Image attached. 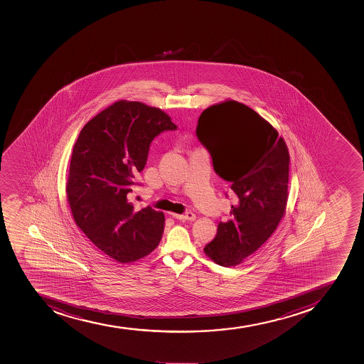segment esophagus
I'll list each match as a JSON object with an SVG mask.
<instances>
[{
	"label": "esophagus",
	"instance_id": "esophagus-1",
	"mask_svg": "<svg viewBox=\"0 0 364 364\" xmlns=\"http://www.w3.org/2000/svg\"><path fill=\"white\" fill-rule=\"evenodd\" d=\"M172 217L179 219V220H194V219H196V215H194L193 212H186V213H183V215L172 213Z\"/></svg>",
	"mask_w": 364,
	"mask_h": 364
}]
</instances>
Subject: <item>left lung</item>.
I'll return each instance as SVG.
<instances>
[{
	"label": "left lung",
	"instance_id": "obj_1",
	"mask_svg": "<svg viewBox=\"0 0 364 364\" xmlns=\"http://www.w3.org/2000/svg\"><path fill=\"white\" fill-rule=\"evenodd\" d=\"M197 136L215 173L231 183L235 205L204 247L210 259L235 267L270 238L285 215L290 156L284 139L257 112L238 101L206 108Z\"/></svg>",
	"mask_w": 364,
	"mask_h": 364
}]
</instances>
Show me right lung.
<instances>
[{"instance_id": "obj_1", "label": "right lung", "mask_w": 364, "mask_h": 364, "mask_svg": "<svg viewBox=\"0 0 364 364\" xmlns=\"http://www.w3.org/2000/svg\"><path fill=\"white\" fill-rule=\"evenodd\" d=\"M174 129L159 108L119 100L90 119L74 145L66 185L70 212L87 238L119 263L147 256L161 240L163 212L138 211L129 198L153 139Z\"/></svg>"}]
</instances>
